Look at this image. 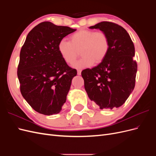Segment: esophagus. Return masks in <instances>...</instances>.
<instances>
[{
	"instance_id": "obj_1",
	"label": "esophagus",
	"mask_w": 156,
	"mask_h": 156,
	"mask_svg": "<svg viewBox=\"0 0 156 156\" xmlns=\"http://www.w3.org/2000/svg\"><path fill=\"white\" fill-rule=\"evenodd\" d=\"M81 74V69H77V75H80Z\"/></svg>"
}]
</instances>
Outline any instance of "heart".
<instances>
[{
	"mask_svg": "<svg viewBox=\"0 0 156 156\" xmlns=\"http://www.w3.org/2000/svg\"><path fill=\"white\" fill-rule=\"evenodd\" d=\"M110 43L107 35L101 31L80 30L69 37V41L61 40L58 45L60 56L66 62L72 65L80 53L82 57L75 64L77 68L103 62L109 51Z\"/></svg>",
	"mask_w": 156,
	"mask_h": 156,
	"instance_id": "heart-1",
	"label": "heart"
}]
</instances>
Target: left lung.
I'll use <instances>...</instances> for the list:
<instances>
[{
    "label": "left lung",
    "mask_w": 156,
    "mask_h": 156,
    "mask_svg": "<svg viewBox=\"0 0 156 156\" xmlns=\"http://www.w3.org/2000/svg\"><path fill=\"white\" fill-rule=\"evenodd\" d=\"M89 28L105 32L110 48L103 62L82 71L84 88L90 100L101 109L118 108L135 88L137 64L133 59L134 44L127 31L116 23L102 21Z\"/></svg>",
    "instance_id": "1"
}]
</instances>
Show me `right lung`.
<instances>
[{"label": "right lung", "mask_w": 156, "mask_h": 156, "mask_svg": "<svg viewBox=\"0 0 156 156\" xmlns=\"http://www.w3.org/2000/svg\"><path fill=\"white\" fill-rule=\"evenodd\" d=\"M76 30L49 21L36 25L28 34L20 52L17 77L23 97L36 112L59 113L66 101L77 70L60 56L58 45Z\"/></svg>", "instance_id": "right-lung-1"}]
</instances>
